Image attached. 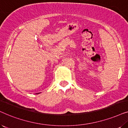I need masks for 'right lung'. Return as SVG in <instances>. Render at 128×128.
<instances>
[{
  "label": "right lung",
  "mask_w": 128,
  "mask_h": 128,
  "mask_svg": "<svg viewBox=\"0 0 128 128\" xmlns=\"http://www.w3.org/2000/svg\"><path fill=\"white\" fill-rule=\"evenodd\" d=\"M37 94H39V93H37Z\"/></svg>",
  "instance_id": "add662e5"
}]
</instances>
